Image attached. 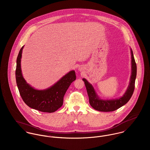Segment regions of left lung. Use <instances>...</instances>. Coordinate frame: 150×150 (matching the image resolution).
<instances>
[{
  "mask_svg": "<svg viewBox=\"0 0 150 150\" xmlns=\"http://www.w3.org/2000/svg\"><path fill=\"white\" fill-rule=\"evenodd\" d=\"M131 75L130 82L125 93L119 99L112 100H103L100 99L95 92L92 85L88 82L86 79L83 78V81L86 87L87 92L89 98V103L93 108L102 112L114 111L127 103L131 98L135 89V82L137 76V64L134 57L132 50L131 49Z\"/></svg>",
  "mask_w": 150,
  "mask_h": 150,
  "instance_id": "1",
  "label": "left lung"
}]
</instances>
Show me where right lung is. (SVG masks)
Segmentation results:
<instances>
[{"mask_svg": "<svg viewBox=\"0 0 150 150\" xmlns=\"http://www.w3.org/2000/svg\"><path fill=\"white\" fill-rule=\"evenodd\" d=\"M23 47L16 60V81L20 95L28 107L43 112H54L62 107L64 96L72 82L76 79L75 71H71L51 87L35 90L24 80L21 70V58Z\"/></svg>", "mask_w": 150, "mask_h": 150, "instance_id": "1", "label": "right lung"}]
</instances>
